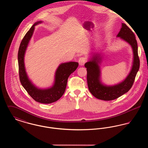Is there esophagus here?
<instances>
[{
  "label": "esophagus",
  "mask_w": 148,
  "mask_h": 148,
  "mask_svg": "<svg viewBox=\"0 0 148 148\" xmlns=\"http://www.w3.org/2000/svg\"><path fill=\"white\" fill-rule=\"evenodd\" d=\"M78 62H79V64L80 65H81V66L84 65L85 63L86 62V59L84 57H81L79 59Z\"/></svg>",
  "instance_id": "esophagus-1"
}]
</instances>
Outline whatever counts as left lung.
Masks as SVG:
<instances>
[{"mask_svg":"<svg viewBox=\"0 0 148 148\" xmlns=\"http://www.w3.org/2000/svg\"><path fill=\"white\" fill-rule=\"evenodd\" d=\"M117 37L129 44L133 51V62L132 69L126 78L120 83L114 85H106L100 80V69L99 64L101 58L99 53H95L89 62L85 64L87 71V83L88 88L92 95L103 100H113L128 92L134 83L135 78L139 69L140 60L138 53V44L134 33L124 23Z\"/></svg>","mask_w":148,"mask_h":148,"instance_id":"obj_1","label":"left lung"}]
</instances>
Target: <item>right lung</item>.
<instances>
[{"label":"right lung","instance_id":"right-lung-1","mask_svg":"<svg viewBox=\"0 0 148 148\" xmlns=\"http://www.w3.org/2000/svg\"><path fill=\"white\" fill-rule=\"evenodd\" d=\"M42 23V21L35 23L24 36L20 44L18 54L19 74L22 86L32 98L40 103L50 104L56 101L62 97L66 87L68 79L71 74L77 69L79 64L70 62L60 64L56 71L54 83L51 88L44 89H39L32 83L25 71L24 56L35 25Z\"/></svg>","mask_w":148,"mask_h":148}]
</instances>
